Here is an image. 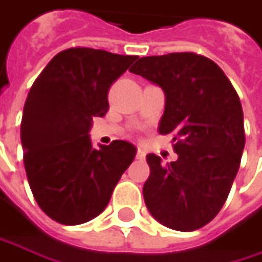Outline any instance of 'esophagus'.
Masks as SVG:
<instances>
[{"mask_svg": "<svg viewBox=\"0 0 262 262\" xmlns=\"http://www.w3.org/2000/svg\"><path fill=\"white\" fill-rule=\"evenodd\" d=\"M145 155H147V153H145V150H144V148H138V151H136V159H139V160H141V159H144V157H145Z\"/></svg>", "mask_w": 262, "mask_h": 262, "instance_id": "34e87169", "label": "esophagus"}]
</instances>
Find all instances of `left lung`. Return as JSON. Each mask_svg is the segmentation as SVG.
Wrapping results in <instances>:
<instances>
[{"label":"left lung","instance_id":"8db88e82","mask_svg":"<svg viewBox=\"0 0 262 262\" xmlns=\"http://www.w3.org/2000/svg\"><path fill=\"white\" fill-rule=\"evenodd\" d=\"M162 88V135L174 133L176 162L147 155L144 200L159 224L195 231L216 217L245 148L243 109L222 69L192 52L144 57L130 69Z\"/></svg>","mask_w":262,"mask_h":262}]
</instances>
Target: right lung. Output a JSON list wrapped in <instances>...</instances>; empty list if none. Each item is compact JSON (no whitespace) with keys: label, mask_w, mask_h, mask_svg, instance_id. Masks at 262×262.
<instances>
[{"label":"right lung","mask_w":262,"mask_h":262,"mask_svg":"<svg viewBox=\"0 0 262 262\" xmlns=\"http://www.w3.org/2000/svg\"><path fill=\"white\" fill-rule=\"evenodd\" d=\"M138 57L70 48L57 54L33 83L20 123L24 165L40 208L62 225L99 216L129 168L127 141L93 147L94 117L106 114L107 90Z\"/></svg>","instance_id":"1"}]
</instances>
